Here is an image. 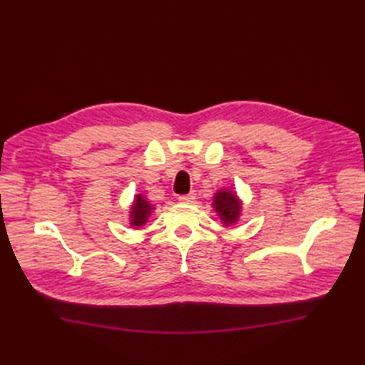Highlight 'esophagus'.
Masks as SVG:
<instances>
[{
    "label": "esophagus",
    "mask_w": 365,
    "mask_h": 365,
    "mask_svg": "<svg viewBox=\"0 0 365 365\" xmlns=\"http://www.w3.org/2000/svg\"><path fill=\"white\" fill-rule=\"evenodd\" d=\"M195 199H196L195 192H190V195H183V196L178 197V200H180V202H183V204H192V202H195Z\"/></svg>",
    "instance_id": "esophagus-1"
}]
</instances>
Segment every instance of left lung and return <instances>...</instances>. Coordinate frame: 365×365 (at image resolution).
Returning <instances> with one entry per match:
<instances>
[{
  "mask_svg": "<svg viewBox=\"0 0 365 365\" xmlns=\"http://www.w3.org/2000/svg\"><path fill=\"white\" fill-rule=\"evenodd\" d=\"M213 207L215 212L220 215V218L222 220L224 224L237 222L240 210H242V204H240L237 196L227 190H221L216 192V196L213 199Z\"/></svg>",
  "mask_w": 365,
  "mask_h": 365,
  "instance_id": "1",
  "label": "left lung"
}]
</instances>
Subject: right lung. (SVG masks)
<instances>
[{
	"instance_id": "right-lung-1",
	"label": "right lung",
	"mask_w": 365,
	"mask_h": 365,
	"mask_svg": "<svg viewBox=\"0 0 365 365\" xmlns=\"http://www.w3.org/2000/svg\"><path fill=\"white\" fill-rule=\"evenodd\" d=\"M152 213V205L147 202V199L143 195H138L135 197V204L131 207V212H130V224L133 227H139L143 226V224L147 222L149 220V216Z\"/></svg>"
}]
</instances>
